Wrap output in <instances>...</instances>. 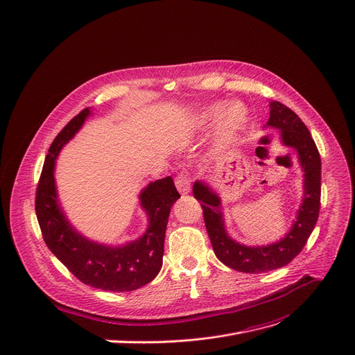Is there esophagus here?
<instances>
[{"instance_id":"34e87169","label":"esophagus","mask_w":355,"mask_h":355,"mask_svg":"<svg viewBox=\"0 0 355 355\" xmlns=\"http://www.w3.org/2000/svg\"><path fill=\"white\" fill-rule=\"evenodd\" d=\"M175 187L180 191V194H182V196L189 194L190 190H191V187H190V178L185 175V174H180L175 178Z\"/></svg>"}]
</instances>
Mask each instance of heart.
Returning <instances> with one entry per match:
<instances>
[{
  "mask_svg": "<svg viewBox=\"0 0 355 355\" xmlns=\"http://www.w3.org/2000/svg\"><path fill=\"white\" fill-rule=\"evenodd\" d=\"M248 121V109L243 103L232 102L214 103L204 107L196 119V126L200 129H207L220 121V139L229 142L236 138V135L243 129Z\"/></svg>",
  "mask_w": 355,
  "mask_h": 355,
  "instance_id": "1",
  "label": "heart"
}]
</instances>
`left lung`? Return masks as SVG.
I'll list each match as a JSON object with an SVG mask.
<instances>
[{"label": "left lung", "mask_w": 355, "mask_h": 355, "mask_svg": "<svg viewBox=\"0 0 355 355\" xmlns=\"http://www.w3.org/2000/svg\"><path fill=\"white\" fill-rule=\"evenodd\" d=\"M266 125L281 130L282 144L295 149L304 171L302 202L285 237L268 246L240 245L226 232L218 194L206 181L198 180L193 185V194L201 202L204 223L217 259L226 266L245 273L269 272L292 262L306 245L321 207V157L308 128L292 109L275 101L270 102Z\"/></svg>", "instance_id": "left-lung-1"}]
</instances>
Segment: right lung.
I'll return each mask as SVG.
<instances>
[{"label": "right lung", "instance_id": "add662e5", "mask_svg": "<svg viewBox=\"0 0 355 355\" xmlns=\"http://www.w3.org/2000/svg\"><path fill=\"white\" fill-rule=\"evenodd\" d=\"M90 115V107L83 109L53 141L35 191L37 220L47 248L80 282L110 292L135 291L161 270L166 223L180 194L171 177L149 182L138 197L148 216V229L139 239L122 246L98 243L74 229L58 198L54 166L62 148Z\"/></svg>", "mask_w": 355, "mask_h": 355}]
</instances>
